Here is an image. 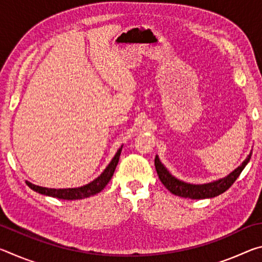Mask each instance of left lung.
I'll return each mask as SVG.
<instances>
[{
  "instance_id": "left-lung-1",
  "label": "left lung",
  "mask_w": 262,
  "mask_h": 262,
  "mask_svg": "<svg viewBox=\"0 0 262 262\" xmlns=\"http://www.w3.org/2000/svg\"><path fill=\"white\" fill-rule=\"evenodd\" d=\"M252 156V151L248 155L247 158L242 163L241 166H238L236 170L232 171L229 176L225 178L219 179L212 183L202 184V185H193L185 183L177 179L176 177L172 176L170 172L167 171V168L163 165L162 162L159 161L158 156L155 158V166H156L157 174L159 177V180L162 181V184L170 190L172 194L178 195L181 198H188L194 199V200H200V199H210L215 198L217 195L224 193L225 190H228L231 187L232 184L237 180L239 174L242 173V171L245 168L247 163L250 162Z\"/></svg>"
}]
</instances>
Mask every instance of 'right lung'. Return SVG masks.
I'll list each match as a JSON object with an SVG mask.
<instances>
[{
  "instance_id": "add662e5",
  "label": "right lung",
  "mask_w": 262,
  "mask_h": 262,
  "mask_svg": "<svg viewBox=\"0 0 262 262\" xmlns=\"http://www.w3.org/2000/svg\"><path fill=\"white\" fill-rule=\"evenodd\" d=\"M121 150H122V145L121 148L118 150L112 161H111L108 165L106 166L104 172L98 177V178H96L94 181H91L90 184L81 186V187L59 188V189L46 188V187H41V186L31 184L30 181H26V185H28L31 189L35 190V192L47 195V196L62 199V200H81V199L89 198L91 196V195H95L97 193L101 192V190L105 188V186L108 184V181L113 177L115 167L118 165L119 158H120V155H121Z\"/></svg>"
}]
</instances>
